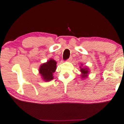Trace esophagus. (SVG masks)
Masks as SVG:
<instances>
[{
	"label": "esophagus",
	"instance_id": "1",
	"mask_svg": "<svg viewBox=\"0 0 124 124\" xmlns=\"http://www.w3.org/2000/svg\"><path fill=\"white\" fill-rule=\"evenodd\" d=\"M72 57H70V58H68V60H67V61H68V62H70L71 61H72Z\"/></svg>",
	"mask_w": 124,
	"mask_h": 124
}]
</instances>
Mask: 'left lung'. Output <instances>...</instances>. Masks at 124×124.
I'll use <instances>...</instances> for the list:
<instances>
[{
	"label": "left lung",
	"instance_id": "obj_1",
	"mask_svg": "<svg viewBox=\"0 0 124 124\" xmlns=\"http://www.w3.org/2000/svg\"><path fill=\"white\" fill-rule=\"evenodd\" d=\"M81 65L83 64H81ZM80 72L81 73V77L82 78H86L87 77V75L89 74V68H88L87 67H84V68L80 67Z\"/></svg>",
	"mask_w": 124,
	"mask_h": 124
}]
</instances>
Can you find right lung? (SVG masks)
<instances>
[{"label": "right lung", "mask_w": 124, "mask_h": 124, "mask_svg": "<svg viewBox=\"0 0 124 124\" xmlns=\"http://www.w3.org/2000/svg\"><path fill=\"white\" fill-rule=\"evenodd\" d=\"M56 62L53 59H50L47 62L41 64L40 67L39 72L41 78L45 81H49L54 79L53 73L56 70Z\"/></svg>", "instance_id": "1"}]
</instances>
